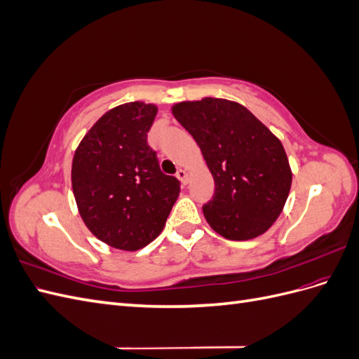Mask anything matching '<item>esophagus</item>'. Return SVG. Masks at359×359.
I'll return each instance as SVG.
<instances>
[{
	"label": "esophagus",
	"mask_w": 359,
	"mask_h": 359,
	"mask_svg": "<svg viewBox=\"0 0 359 359\" xmlns=\"http://www.w3.org/2000/svg\"><path fill=\"white\" fill-rule=\"evenodd\" d=\"M177 178L181 181L182 186H186V184L189 182V173H187V170L186 169H180L177 172Z\"/></svg>",
	"instance_id": "34e87169"
}]
</instances>
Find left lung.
I'll use <instances>...</instances> for the list:
<instances>
[{
	"instance_id": "left-lung-1",
	"label": "left lung",
	"mask_w": 359,
	"mask_h": 359,
	"mask_svg": "<svg viewBox=\"0 0 359 359\" xmlns=\"http://www.w3.org/2000/svg\"><path fill=\"white\" fill-rule=\"evenodd\" d=\"M199 145L215 184L203 205L211 229L232 241L265 233L285 208L292 169L280 139L245 106L215 97L172 106Z\"/></svg>"
}]
</instances>
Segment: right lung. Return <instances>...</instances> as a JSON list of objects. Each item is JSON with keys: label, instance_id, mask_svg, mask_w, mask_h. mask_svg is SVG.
Instances as JSON below:
<instances>
[{"label": "right lung", "instance_id": "1", "mask_svg": "<svg viewBox=\"0 0 359 359\" xmlns=\"http://www.w3.org/2000/svg\"><path fill=\"white\" fill-rule=\"evenodd\" d=\"M157 111L144 102L114 107L97 119L73 156L72 187L85 226L124 252L154 241L180 196V181L160 170L147 142Z\"/></svg>", "mask_w": 359, "mask_h": 359}]
</instances>
